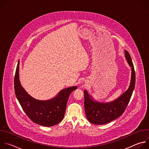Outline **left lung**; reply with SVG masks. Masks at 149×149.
I'll return each mask as SVG.
<instances>
[{
  "mask_svg": "<svg viewBox=\"0 0 149 149\" xmlns=\"http://www.w3.org/2000/svg\"><path fill=\"white\" fill-rule=\"evenodd\" d=\"M125 58L131 67L132 75L129 87L116 100L107 102H99L84 90V109L88 120L94 124L101 125L117 118L124 113L132 95L136 82L133 63L128 51H124Z\"/></svg>",
  "mask_w": 149,
  "mask_h": 149,
  "instance_id": "obj_1",
  "label": "left lung"
}]
</instances>
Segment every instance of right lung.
<instances>
[{
  "mask_svg": "<svg viewBox=\"0 0 149 149\" xmlns=\"http://www.w3.org/2000/svg\"><path fill=\"white\" fill-rule=\"evenodd\" d=\"M19 60L15 75V92L21 107L34 123L46 127L55 125L64 117L67 103L70 94L77 88L72 86L62 89L51 99L39 100L31 96L20 84L19 77Z\"/></svg>",
  "mask_w": 149,
  "mask_h": 149,
  "instance_id": "add662e5",
  "label": "right lung"
}]
</instances>
